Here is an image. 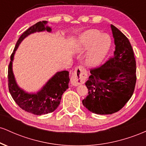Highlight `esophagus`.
<instances>
[{
	"label": "esophagus",
	"instance_id": "esophagus-1",
	"mask_svg": "<svg viewBox=\"0 0 146 146\" xmlns=\"http://www.w3.org/2000/svg\"><path fill=\"white\" fill-rule=\"evenodd\" d=\"M87 77L88 75L86 70L82 66H78L75 68L72 74L71 78V84L74 86H78L82 84H84L86 81Z\"/></svg>",
	"mask_w": 146,
	"mask_h": 146
}]
</instances>
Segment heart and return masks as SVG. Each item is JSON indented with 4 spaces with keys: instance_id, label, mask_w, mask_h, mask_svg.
Wrapping results in <instances>:
<instances>
[{
    "instance_id": "b5f03b06",
    "label": "heart",
    "mask_w": 146,
    "mask_h": 146,
    "mask_svg": "<svg viewBox=\"0 0 146 146\" xmlns=\"http://www.w3.org/2000/svg\"><path fill=\"white\" fill-rule=\"evenodd\" d=\"M111 41L108 35L102 34L97 29H89L78 37L73 50L75 53H83L88 50L84 64L89 68H96L101 64L110 50Z\"/></svg>"
}]
</instances>
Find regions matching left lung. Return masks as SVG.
<instances>
[{
	"label": "left lung",
	"mask_w": 146,
	"mask_h": 146,
	"mask_svg": "<svg viewBox=\"0 0 146 146\" xmlns=\"http://www.w3.org/2000/svg\"><path fill=\"white\" fill-rule=\"evenodd\" d=\"M115 50L109 60L90 70L85 83L88 95L82 104L98 115H111L124 106L133 94L136 84V61L128 38L110 25Z\"/></svg>",
	"instance_id": "1"
}]
</instances>
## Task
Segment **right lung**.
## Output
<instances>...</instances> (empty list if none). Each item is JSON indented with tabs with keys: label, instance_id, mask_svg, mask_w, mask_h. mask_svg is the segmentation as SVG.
Here are the masks:
<instances>
[{
	"label": "right lung",
	"instance_id": "right-lung-1",
	"mask_svg": "<svg viewBox=\"0 0 146 146\" xmlns=\"http://www.w3.org/2000/svg\"><path fill=\"white\" fill-rule=\"evenodd\" d=\"M47 21H40L30 27L19 38L11 54L8 67V86L9 93L20 108L33 115L48 114L57 109L61 102L62 95L68 88L69 73L67 71L57 72L37 93H28L18 85L13 72L12 64L14 55L22 41L30 34L46 31L51 32Z\"/></svg>",
	"mask_w": 146,
	"mask_h": 146
}]
</instances>
